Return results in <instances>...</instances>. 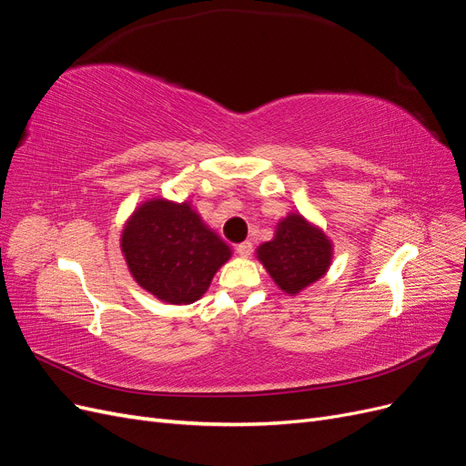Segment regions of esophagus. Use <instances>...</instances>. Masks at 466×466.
<instances>
[{
	"label": "esophagus",
	"mask_w": 466,
	"mask_h": 466,
	"mask_svg": "<svg viewBox=\"0 0 466 466\" xmlns=\"http://www.w3.org/2000/svg\"><path fill=\"white\" fill-rule=\"evenodd\" d=\"M237 252H238V255H241V257H250L252 255V243L250 241H243V243H238L237 245Z\"/></svg>",
	"instance_id": "obj_1"
}]
</instances>
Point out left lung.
Listing matches in <instances>:
<instances>
[{
	"label": "left lung",
	"instance_id": "1",
	"mask_svg": "<svg viewBox=\"0 0 466 466\" xmlns=\"http://www.w3.org/2000/svg\"><path fill=\"white\" fill-rule=\"evenodd\" d=\"M257 258L281 291L295 295L327 274L332 243L301 214H289L278 223L272 241L257 248Z\"/></svg>",
	"mask_w": 466,
	"mask_h": 466
}]
</instances>
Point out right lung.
Segmentation results:
<instances>
[{
  "label": "right lung",
  "mask_w": 466,
  "mask_h": 466,
  "mask_svg": "<svg viewBox=\"0 0 466 466\" xmlns=\"http://www.w3.org/2000/svg\"><path fill=\"white\" fill-rule=\"evenodd\" d=\"M122 255L134 279L155 298L188 305L208 291L231 248L188 202L153 198L126 221Z\"/></svg>",
  "instance_id": "add662e5"
}]
</instances>
